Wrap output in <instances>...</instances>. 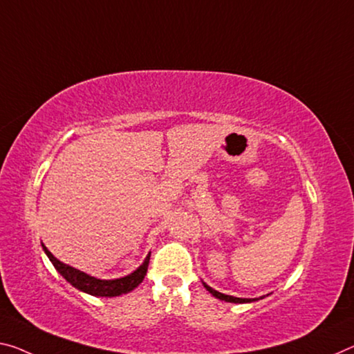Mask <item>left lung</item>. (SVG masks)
<instances>
[{"instance_id": "left-lung-1", "label": "left lung", "mask_w": 354, "mask_h": 354, "mask_svg": "<svg viewBox=\"0 0 354 354\" xmlns=\"http://www.w3.org/2000/svg\"><path fill=\"white\" fill-rule=\"evenodd\" d=\"M203 287L209 291V293L214 296V298L221 299V301H225V302H234V304H245V302H254V301H258V299H263V296H260V298H236V296H230V295H225V293H221V291H217L214 288H211L209 285L203 282Z\"/></svg>"}]
</instances>
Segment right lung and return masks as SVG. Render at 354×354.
Returning a JSON list of instances; mask_svg holds the SVG:
<instances>
[{
	"label": "right lung",
	"mask_w": 354,
	"mask_h": 354,
	"mask_svg": "<svg viewBox=\"0 0 354 354\" xmlns=\"http://www.w3.org/2000/svg\"><path fill=\"white\" fill-rule=\"evenodd\" d=\"M42 249L48 257V260L52 261L56 271H58L61 276H63L67 282H69L72 287L77 290L83 291V293H88L91 296H100V298H113V296H121L126 295L133 288H137L140 283L143 282L145 276H147L148 265H149V255L145 258V261L140 265L136 271L129 274V276L120 277V279H97L89 276V274L80 271V269H75L66 263L59 261L52 252H50L46 245L42 244Z\"/></svg>",
	"instance_id": "add662e5"
}]
</instances>
